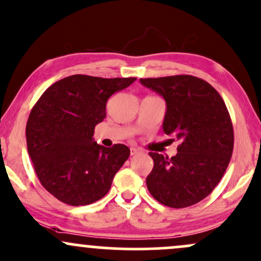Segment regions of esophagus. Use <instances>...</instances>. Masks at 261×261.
<instances>
[{
  "label": "esophagus",
  "instance_id": "34e87169",
  "mask_svg": "<svg viewBox=\"0 0 261 261\" xmlns=\"http://www.w3.org/2000/svg\"><path fill=\"white\" fill-rule=\"evenodd\" d=\"M139 153H140V149L134 148V147L130 148V154L131 155H136V154H139Z\"/></svg>",
  "mask_w": 261,
  "mask_h": 261
}]
</instances>
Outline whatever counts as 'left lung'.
<instances>
[{
    "label": "left lung",
    "mask_w": 261,
    "mask_h": 261,
    "mask_svg": "<svg viewBox=\"0 0 261 261\" xmlns=\"http://www.w3.org/2000/svg\"><path fill=\"white\" fill-rule=\"evenodd\" d=\"M164 98V134L179 140L174 157L149 152L153 169L146 178L158 202L173 208L195 205L208 196L226 172L234 134L226 104L216 89L190 74L141 79Z\"/></svg>",
    "instance_id": "1"
}]
</instances>
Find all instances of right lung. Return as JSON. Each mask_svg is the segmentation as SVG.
I'll return each mask as SVG.
<instances>
[{"mask_svg":"<svg viewBox=\"0 0 261 261\" xmlns=\"http://www.w3.org/2000/svg\"><path fill=\"white\" fill-rule=\"evenodd\" d=\"M135 81L73 74L50 86L33 107L25 127L28 153L39 181L61 202L89 205L108 194L130 148L104 147L93 134L106 119L108 99Z\"/></svg>","mask_w":261,"mask_h":261,"instance_id":"obj_1","label":"right lung"}]
</instances>
